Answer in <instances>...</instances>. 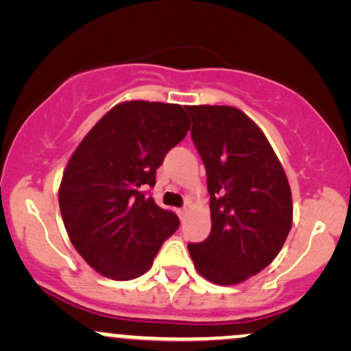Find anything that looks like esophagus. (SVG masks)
<instances>
[{
    "mask_svg": "<svg viewBox=\"0 0 351 351\" xmlns=\"http://www.w3.org/2000/svg\"><path fill=\"white\" fill-rule=\"evenodd\" d=\"M176 213H178L180 219H181V221H183V219H184V217H186V215H188V208H181V209H178V211H176Z\"/></svg>",
    "mask_w": 351,
    "mask_h": 351,
    "instance_id": "1",
    "label": "esophagus"
}]
</instances>
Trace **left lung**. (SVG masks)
<instances>
[{"label":"left lung","instance_id":"1","mask_svg":"<svg viewBox=\"0 0 351 351\" xmlns=\"http://www.w3.org/2000/svg\"><path fill=\"white\" fill-rule=\"evenodd\" d=\"M206 170L211 232L188 251L204 279L239 284L276 259L292 226L287 176L261 128L239 108L188 107Z\"/></svg>","mask_w":351,"mask_h":351}]
</instances>
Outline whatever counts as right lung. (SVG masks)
<instances>
[{
  "instance_id": "1",
  "label": "right lung",
  "mask_w": 351,
  "mask_h": 351,
  "mask_svg": "<svg viewBox=\"0 0 351 351\" xmlns=\"http://www.w3.org/2000/svg\"><path fill=\"white\" fill-rule=\"evenodd\" d=\"M189 117L181 106H115L71 156L59 188V208L71 243L102 276L128 280L150 269L178 216L150 196L156 170L184 138Z\"/></svg>"
}]
</instances>
